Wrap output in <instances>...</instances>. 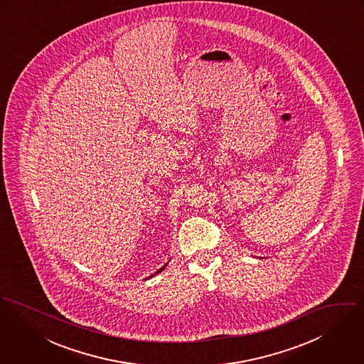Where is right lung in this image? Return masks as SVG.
I'll list each match as a JSON object with an SVG mask.
<instances>
[{"mask_svg":"<svg viewBox=\"0 0 364 364\" xmlns=\"http://www.w3.org/2000/svg\"><path fill=\"white\" fill-rule=\"evenodd\" d=\"M166 267H167V264H166V265H163L162 268H161V269H158V271H156V272H155V274H154V275H151V277H149V278H152V277H155V275H158V274H161V272H162L163 269H164V268H166ZM149 278H146V279H149ZM146 279H145V281H146Z\"/></svg>","mask_w":364,"mask_h":364,"instance_id":"right-lung-1","label":"right lung"}]
</instances>
